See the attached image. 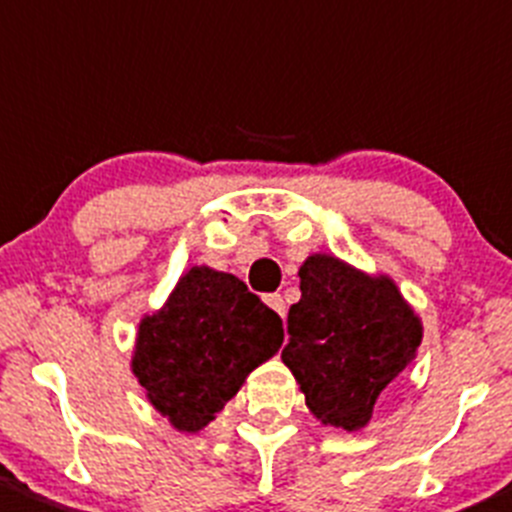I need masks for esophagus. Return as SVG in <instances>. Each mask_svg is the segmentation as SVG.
<instances>
[{"instance_id": "esophagus-1", "label": "esophagus", "mask_w": 512, "mask_h": 512, "mask_svg": "<svg viewBox=\"0 0 512 512\" xmlns=\"http://www.w3.org/2000/svg\"><path fill=\"white\" fill-rule=\"evenodd\" d=\"M265 303L270 305V308L275 310V313H278L280 318H283V315H285V300H283V295H280V293L265 295Z\"/></svg>"}]
</instances>
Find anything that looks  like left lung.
Returning a JSON list of instances; mask_svg holds the SVG:
<instances>
[{"label": "left lung", "instance_id": "1", "mask_svg": "<svg viewBox=\"0 0 512 512\" xmlns=\"http://www.w3.org/2000/svg\"><path fill=\"white\" fill-rule=\"evenodd\" d=\"M298 275L285 366L323 424L361 429L414 358L422 323L389 278H369L336 257H308Z\"/></svg>", "mask_w": 512, "mask_h": 512}]
</instances>
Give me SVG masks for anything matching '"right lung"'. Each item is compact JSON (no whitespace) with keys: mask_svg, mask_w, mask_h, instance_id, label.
Returning <instances> with one entry per match:
<instances>
[{"mask_svg":"<svg viewBox=\"0 0 512 512\" xmlns=\"http://www.w3.org/2000/svg\"><path fill=\"white\" fill-rule=\"evenodd\" d=\"M283 343V321L227 272L191 267L138 326L133 374L181 432L207 427Z\"/></svg>","mask_w":512,"mask_h":512,"instance_id":"right-lung-1","label":"right lung"}]
</instances>
